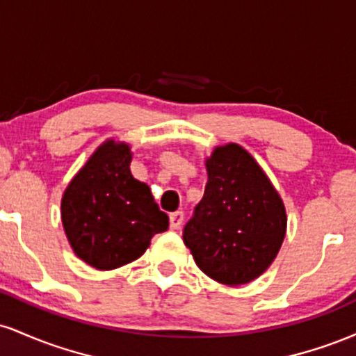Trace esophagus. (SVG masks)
Wrapping results in <instances>:
<instances>
[{"mask_svg": "<svg viewBox=\"0 0 356 356\" xmlns=\"http://www.w3.org/2000/svg\"><path fill=\"white\" fill-rule=\"evenodd\" d=\"M169 219H170V229H179V227L182 226L184 212L182 211H175L169 216Z\"/></svg>", "mask_w": 356, "mask_h": 356, "instance_id": "34e87169", "label": "esophagus"}]
</instances>
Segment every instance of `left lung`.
Wrapping results in <instances>:
<instances>
[{"mask_svg":"<svg viewBox=\"0 0 356 356\" xmlns=\"http://www.w3.org/2000/svg\"><path fill=\"white\" fill-rule=\"evenodd\" d=\"M207 184L184 243L195 264L218 283L246 284L271 266L286 234V211L271 181L238 144L216 147Z\"/></svg>","mask_w":356,"mask_h":356,"instance_id":"1","label":"left lung"}]
</instances>
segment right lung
<instances>
[{
    "mask_svg": "<svg viewBox=\"0 0 356 356\" xmlns=\"http://www.w3.org/2000/svg\"><path fill=\"white\" fill-rule=\"evenodd\" d=\"M127 144L107 140L72 179L61 197V222L75 254L107 271L132 263L169 227L149 186L130 172Z\"/></svg>",
    "mask_w": 356,
    "mask_h": 356,
    "instance_id": "right-lung-1",
    "label": "right lung"
}]
</instances>
